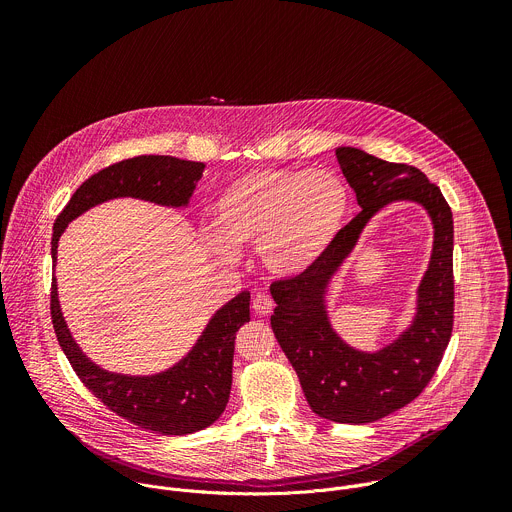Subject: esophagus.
Wrapping results in <instances>:
<instances>
[{
	"mask_svg": "<svg viewBox=\"0 0 512 512\" xmlns=\"http://www.w3.org/2000/svg\"><path fill=\"white\" fill-rule=\"evenodd\" d=\"M273 298L269 296V294H257L255 298H253V310L259 314V316H267V314H271L273 312Z\"/></svg>",
	"mask_w": 512,
	"mask_h": 512,
	"instance_id": "34e87169",
	"label": "esophagus"
}]
</instances>
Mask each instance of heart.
<instances>
[{
	"label": "heart",
	"instance_id": "heart-1",
	"mask_svg": "<svg viewBox=\"0 0 512 512\" xmlns=\"http://www.w3.org/2000/svg\"><path fill=\"white\" fill-rule=\"evenodd\" d=\"M350 204L348 186L330 170H249L214 200L212 247L221 255L257 247L273 275L298 277L330 249Z\"/></svg>",
	"mask_w": 512,
	"mask_h": 512
}]
</instances>
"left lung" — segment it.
Masks as SVG:
<instances>
[{
    "label": "left lung",
    "mask_w": 512,
    "mask_h": 512,
    "mask_svg": "<svg viewBox=\"0 0 512 512\" xmlns=\"http://www.w3.org/2000/svg\"><path fill=\"white\" fill-rule=\"evenodd\" d=\"M336 160L360 212L306 273L271 283L273 334L298 373L314 413L336 423H371L421 395L448 348L454 326V218L442 190L407 164L338 148ZM393 199L419 201L432 216L434 253L418 290L414 324L379 353H358L327 322L323 294L363 225Z\"/></svg>",
    "instance_id": "1"
}]
</instances>
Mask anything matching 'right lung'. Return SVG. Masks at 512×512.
<instances>
[{"mask_svg":"<svg viewBox=\"0 0 512 512\" xmlns=\"http://www.w3.org/2000/svg\"><path fill=\"white\" fill-rule=\"evenodd\" d=\"M204 170L202 162L172 156H137L103 168L85 180L56 216L52 263L66 225L111 198L131 196L164 206H186ZM249 291L218 310L196 346L176 367L154 377H127L99 369L72 340L60 312L52 277L50 316L56 340L83 385L119 417L162 435H186L214 423L225 411L233 383L235 334L249 316Z\"/></svg>","mask_w":512,"mask_h":512,"instance_id":"add662e5","label":"right lung"}]
</instances>
